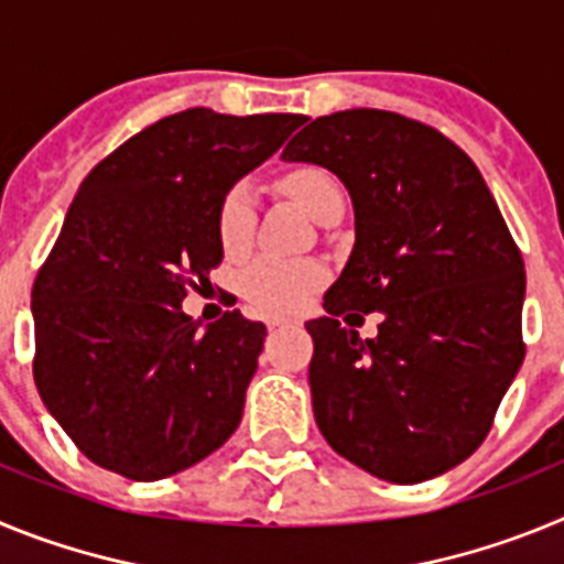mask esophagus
<instances>
[{"instance_id": "esophagus-1", "label": "esophagus", "mask_w": 564, "mask_h": 564, "mask_svg": "<svg viewBox=\"0 0 564 564\" xmlns=\"http://www.w3.org/2000/svg\"><path fill=\"white\" fill-rule=\"evenodd\" d=\"M291 325H299V318L293 316H268V327H291Z\"/></svg>"}]
</instances>
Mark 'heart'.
<instances>
[{"mask_svg":"<svg viewBox=\"0 0 564 564\" xmlns=\"http://www.w3.org/2000/svg\"><path fill=\"white\" fill-rule=\"evenodd\" d=\"M282 192L305 208L313 220H322L327 212L344 206V194L336 177L316 166L293 169L291 174H285L282 177ZM253 223H257L253 188L248 183H237V186L228 188L220 203V212H217L220 246L228 253L246 251L253 237ZM325 276V268L313 262V259L259 257L239 273V291L259 311L293 313L322 288Z\"/></svg>","mask_w":564,"mask_h":564,"instance_id":"b5f03b06","label":"heart"}]
</instances>
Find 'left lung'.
<instances>
[{
	"instance_id": "1",
	"label": "left lung",
	"mask_w": 564,
	"mask_h": 564,
	"mask_svg": "<svg viewBox=\"0 0 564 564\" xmlns=\"http://www.w3.org/2000/svg\"><path fill=\"white\" fill-rule=\"evenodd\" d=\"M282 158L330 169L356 212L327 316L305 325L318 430L381 480H432L486 441L525 358L520 248L471 158L398 112L322 115ZM352 310L382 313L376 339L340 327Z\"/></svg>"
}]
</instances>
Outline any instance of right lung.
Returning a JSON list of instances; mask_svg holds the SVG:
<instances>
[{"label":"right lung","instance_id":"1","mask_svg":"<svg viewBox=\"0 0 564 564\" xmlns=\"http://www.w3.org/2000/svg\"><path fill=\"white\" fill-rule=\"evenodd\" d=\"M305 115L194 107L149 123L78 188L33 282V378L96 466L161 480L220 449L242 417L265 325L183 313L220 265L217 212Z\"/></svg>","mask_w":564,"mask_h":564}]
</instances>
